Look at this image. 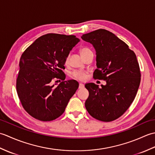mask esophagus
Returning a JSON list of instances; mask_svg holds the SVG:
<instances>
[{
  "instance_id": "34e87169",
  "label": "esophagus",
  "mask_w": 155,
  "mask_h": 155,
  "mask_svg": "<svg viewBox=\"0 0 155 155\" xmlns=\"http://www.w3.org/2000/svg\"><path fill=\"white\" fill-rule=\"evenodd\" d=\"M84 87V85L83 83H79V86H78V88H83Z\"/></svg>"
}]
</instances>
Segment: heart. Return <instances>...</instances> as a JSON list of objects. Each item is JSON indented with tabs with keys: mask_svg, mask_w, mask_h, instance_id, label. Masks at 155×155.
Here are the masks:
<instances>
[{
	"mask_svg": "<svg viewBox=\"0 0 155 155\" xmlns=\"http://www.w3.org/2000/svg\"><path fill=\"white\" fill-rule=\"evenodd\" d=\"M92 52V51L88 48H81L80 51L82 57L84 56V54H87L88 52ZM68 58H69V56L68 55L65 58V63H67L68 61ZM71 76L74 78H76V79H77V80L84 81V80H85V78H86V77H87V72L85 71H81V70H76L72 72Z\"/></svg>",
	"mask_w": 155,
	"mask_h": 155,
	"instance_id": "1",
	"label": "heart"
}]
</instances>
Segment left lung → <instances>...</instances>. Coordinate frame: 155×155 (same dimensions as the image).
<instances>
[{
    "label": "left lung",
    "mask_w": 155,
    "mask_h": 155,
    "mask_svg": "<svg viewBox=\"0 0 155 155\" xmlns=\"http://www.w3.org/2000/svg\"><path fill=\"white\" fill-rule=\"evenodd\" d=\"M96 51L97 68L95 79L104 80L106 85L98 87L88 83L89 96L85 107L96 119L110 122L122 116L132 104L140 83V71L136 54L124 42L105 29L83 35Z\"/></svg>",
    "instance_id": "obj_1"
}]
</instances>
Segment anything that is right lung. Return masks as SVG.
<instances>
[{"label":"right lung","mask_w":155,"mask_h":155,"mask_svg":"<svg viewBox=\"0 0 155 155\" xmlns=\"http://www.w3.org/2000/svg\"><path fill=\"white\" fill-rule=\"evenodd\" d=\"M79 41L74 35L49 33L38 38L21 55L16 91L23 108L36 119L51 121L60 117L78 88L75 80L64 81L62 68ZM54 78L64 81L55 86L51 84Z\"/></svg>","instance_id":"obj_1"}]
</instances>
